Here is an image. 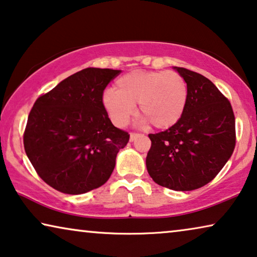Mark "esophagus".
<instances>
[{
    "label": "esophagus",
    "instance_id": "1",
    "mask_svg": "<svg viewBox=\"0 0 257 257\" xmlns=\"http://www.w3.org/2000/svg\"><path fill=\"white\" fill-rule=\"evenodd\" d=\"M140 136H141L140 134H137V133H130V141L133 142V141H135L137 137H140Z\"/></svg>",
    "mask_w": 257,
    "mask_h": 257
}]
</instances>
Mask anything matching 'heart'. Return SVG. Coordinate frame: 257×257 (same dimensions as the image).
I'll return each mask as SVG.
<instances>
[{
    "label": "heart",
    "instance_id": "obj_1",
    "mask_svg": "<svg viewBox=\"0 0 257 257\" xmlns=\"http://www.w3.org/2000/svg\"><path fill=\"white\" fill-rule=\"evenodd\" d=\"M187 82L176 71L136 70L122 75L115 82V91L108 89L102 103L111 122L124 127L139 113L154 128L168 129L179 121L187 102Z\"/></svg>",
    "mask_w": 257,
    "mask_h": 257
}]
</instances>
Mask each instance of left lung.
Segmentation results:
<instances>
[{
    "label": "left lung",
    "mask_w": 257,
    "mask_h": 257,
    "mask_svg": "<svg viewBox=\"0 0 257 257\" xmlns=\"http://www.w3.org/2000/svg\"><path fill=\"white\" fill-rule=\"evenodd\" d=\"M187 82V102L172 127L149 134L147 169L158 185L192 191L215 178L236 143L235 116L229 100L211 80L176 67Z\"/></svg>",
    "instance_id": "obj_1"
}]
</instances>
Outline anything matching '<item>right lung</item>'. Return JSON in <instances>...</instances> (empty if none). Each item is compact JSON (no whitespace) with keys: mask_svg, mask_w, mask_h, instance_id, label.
<instances>
[{"mask_svg":"<svg viewBox=\"0 0 257 257\" xmlns=\"http://www.w3.org/2000/svg\"><path fill=\"white\" fill-rule=\"evenodd\" d=\"M121 73L88 67L36 100L23 143L37 175L65 194H81L109 179L129 134L114 127L102 103L103 91Z\"/></svg>","mask_w":257,"mask_h":257,"instance_id":"obj_1","label":"right lung"}]
</instances>
